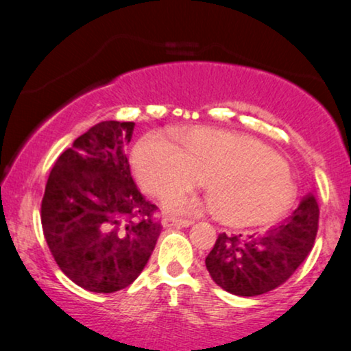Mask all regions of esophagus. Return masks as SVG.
I'll return each mask as SVG.
<instances>
[{"label":"esophagus","mask_w":351,"mask_h":351,"mask_svg":"<svg viewBox=\"0 0 351 351\" xmlns=\"http://www.w3.org/2000/svg\"><path fill=\"white\" fill-rule=\"evenodd\" d=\"M193 223L191 220H182V219H174V217H162L161 225L165 228H172V227H190Z\"/></svg>","instance_id":"obj_1"}]
</instances>
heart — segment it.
<instances>
[{"label": "heart", "mask_w": 351, "mask_h": 351, "mask_svg": "<svg viewBox=\"0 0 351 351\" xmlns=\"http://www.w3.org/2000/svg\"><path fill=\"white\" fill-rule=\"evenodd\" d=\"M176 141L177 148L153 134L134 148V171L148 195L166 198L195 189L204 179L214 214L230 225L267 222L289 208L294 198L291 172L262 142L204 126L177 132ZM166 209L191 214L199 203L176 195L166 201Z\"/></svg>", "instance_id": "b5f03b06"}]
</instances>
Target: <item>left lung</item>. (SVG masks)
Instances as JSON below:
<instances>
[{
	"mask_svg": "<svg viewBox=\"0 0 351 351\" xmlns=\"http://www.w3.org/2000/svg\"><path fill=\"white\" fill-rule=\"evenodd\" d=\"M318 219V203L306 195L292 215L265 233L247 237L220 233L206 257V268L215 285L230 294L254 297L276 289L310 254Z\"/></svg>",
	"mask_w": 351,
	"mask_h": 351,
	"instance_id": "8db88e82",
	"label": "left lung"
}]
</instances>
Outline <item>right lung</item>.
Instances as JSON below:
<instances>
[{"label":"right lung","instance_id":"right-lung-1","mask_svg":"<svg viewBox=\"0 0 351 351\" xmlns=\"http://www.w3.org/2000/svg\"><path fill=\"white\" fill-rule=\"evenodd\" d=\"M136 124L102 121L62 153L47 179L41 223L60 270L86 291L136 281L161 233L158 209L134 184L124 145Z\"/></svg>","mask_w":351,"mask_h":351}]
</instances>
